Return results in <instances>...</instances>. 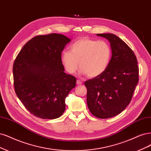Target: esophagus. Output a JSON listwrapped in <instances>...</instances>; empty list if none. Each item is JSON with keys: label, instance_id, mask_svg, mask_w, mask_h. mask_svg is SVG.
<instances>
[{"label": "esophagus", "instance_id": "34e87169", "mask_svg": "<svg viewBox=\"0 0 151 151\" xmlns=\"http://www.w3.org/2000/svg\"><path fill=\"white\" fill-rule=\"evenodd\" d=\"M76 83H77V85H79V86H80V85H82V82H81V81H79V80H77V82H76Z\"/></svg>", "mask_w": 151, "mask_h": 151}]
</instances>
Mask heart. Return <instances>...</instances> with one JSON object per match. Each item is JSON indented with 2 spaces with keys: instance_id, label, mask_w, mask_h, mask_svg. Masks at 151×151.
<instances>
[{
  "instance_id": "b5f03b06",
  "label": "heart",
  "mask_w": 151,
  "mask_h": 151,
  "mask_svg": "<svg viewBox=\"0 0 151 151\" xmlns=\"http://www.w3.org/2000/svg\"><path fill=\"white\" fill-rule=\"evenodd\" d=\"M111 55L106 41L82 38L72 44L70 51L62 52L61 60L70 74H74L80 66L81 74L96 77L106 71Z\"/></svg>"
}]
</instances>
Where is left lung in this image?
Masks as SVG:
<instances>
[{"label": "left lung", "mask_w": 151, "mask_h": 151, "mask_svg": "<svg viewBox=\"0 0 151 151\" xmlns=\"http://www.w3.org/2000/svg\"><path fill=\"white\" fill-rule=\"evenodd\" d=\"M110 42L112 57L101 75L87 81V104L90 112L100 119L121 113L129 104L139 81L137 61L131 49L113 34H98Z\"/></svg>", "instance_id": "obj_1"}]
</instances>
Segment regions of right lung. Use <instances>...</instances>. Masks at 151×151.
<instances>
[{"mask_svg":"<svg viewBox=\"0 0 151 151\" xmlns=\"http://www.w3.org/2000/svg\"><path fill=\"white\" fill-rule=\"evenodd\" d=\"M71 39L59 34L38 35L26 43L13 65L15 92L36 117L54 119L65 109V99L76 78L64 72L62 51Z\"/></svg>","mask_w":151,"mask_h":151,"instance_id":"1","label":"right lung"}]
</instances>
